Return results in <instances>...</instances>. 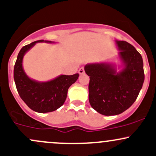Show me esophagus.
Listing matches in <instances>:
<instances>
[{
  "instance_id": "34e87169",
  "label": "esophagus",
  "mask_w": 156,
  "mask_h": 156,
  "mask_svg": "<svg viewBox=\"0 0 156 156\" xmlns=\"http://www.w3.org/2000/svg\"><path fill=\"white\" fill-rule=\"evenodd\" d=\"M85 71H84V69H83V67L80 68V69L78 70V73H79L80 75H82V74H84Z\"/></svg>"
}]
</instances>
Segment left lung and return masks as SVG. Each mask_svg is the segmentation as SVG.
Listing matches in <instances>:
<instances>
[{
	"label": "left lung",
	"mask_w": 156,
	"mask_h": 156,
	"mask_svg": "<svg viewBox=\"0 0 156 156\" xmlns=\"http://www.w3.org/2000/svg\"><path fill=\"white\" fill-rule=\"evenodd\" d=\"M123 68L115 64L93 63L84 66L90 76L89 101L104 115L122 113L136 101L144 81L143 59L136 48L124 41H115Z\"/></svg>",
	"instance_id": "left-lung-1"
}]
</instances>
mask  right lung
I'll return each instance as SVG.
<instances>
[{
    "mask_svg": "<svg viewBox=\"0 0 156 156\" xmlns=\"http://www.w3.org/2000/svg\"><path fill=\"white\" fill-rule=\"evenodd\" d=\"M41 42L54 43L40 40L22 47L14 66V80L18 94L25 104L33 111L46 113L56 110L64 104L68 89L77 81L79 75H61L46 82L37 81L29 78L22 64L23 56L36 43Z\"/></svg>",
    "mask_w": 156,
    "mask_h": 156,
    "instance_id": "add662e5",
    "label": "right lung"
}]
</instances>
